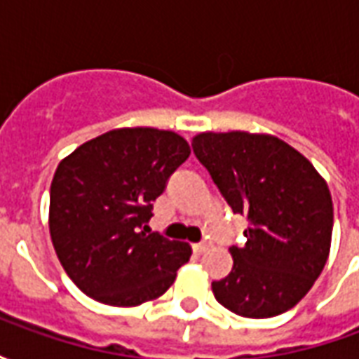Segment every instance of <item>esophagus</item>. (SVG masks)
I'll use <instances>...</instances> for the list:
<instances>
[{
	"label": "esophagus",
	"instance_id": "esophagus-1",
	"mask_svg": "<svg viewBox=\"0 0 359 359\" xmlns=\"http://www.w3.org/2000/svg\"><path fill=\"white\" fill-rule=\"evenodd\" d=\"M192 250H194L196 254H203V252L208 250V244H205V242H200V244H194V246H192Z\"/></svg>",
	"mask_w": 359,
	"mask_h": 359
}]
</instances>
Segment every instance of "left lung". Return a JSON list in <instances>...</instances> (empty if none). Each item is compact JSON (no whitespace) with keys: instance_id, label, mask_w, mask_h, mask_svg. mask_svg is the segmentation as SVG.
<instances>
[{"instance_id":"left-lung-1","label":"left lung","mask_w":359,"mask_h":359,"mask_svg":"<svg viewBox=\"0 0 359 359\" xmlns=\"http://www.w3.org/2000/svg\"><path fill=\"white\" fill-rule=\"evenodd\" d=\"M234 213L246 215L233 269L211 283L215 300L241 317L285 313L309 292L331 252L332 198L308 157L273 134L200 133L192 138Z\"/></svg>"}]
</instances>
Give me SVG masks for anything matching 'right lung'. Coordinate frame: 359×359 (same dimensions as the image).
Instances as JSON below:
<instances>
[{"mask_svg": "<svg viewBox=\"0 0 359 359\" xmlns=\"http://www.w3.org/2000/svg\"><path fill=\"white\" fill-rule=\"evenodd\" d=\"M190 156L180 134L115 128L69 154L50 188V234L82 292L117 308L156 300L192 256L188 242L148 234L151 202Z\"/></svg>", "mask_w": 359, "mask_h": 359, "instance_id": "add662e5", "label": "right lung"}]
</instances>
